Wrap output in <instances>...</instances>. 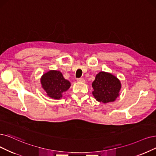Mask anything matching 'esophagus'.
<instances>
[{"instance_id":"34e87169","label":"esophagus","mask_w":156,"mask_h":156,"mask_svg":"<svg viewBox=\"0 0 156 156\" xmlns=\"http://www.w3.org/2000/svg\"><path fill=\"white\" fill-rule=\"evenodd\" d=\"M77 82H80V83H84L85 80L83 78H79L77 79Z\"/></svg>"}]
</instances>
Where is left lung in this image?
<instances>
[{"label": "left lung", "instance_id": "1", "mask_svg": "<svg viewBox=\"0 0 156 156\" xmlns=\"http://www.w3.org/2000/svg\"><path fill=\"white\" fill-rule=\"evenodd\" d=\"M93 95L99 102H114L119 96L121 89L120 80L110 73L101 72L92 83Z\"/></svg>", "mask_w": 156, "mask_h": 156}]
</instances>
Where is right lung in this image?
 Here are the masks:
<instances>
[{
    "label": "right lung",
    "instance_id": "right-lung-1",
    "mask_svg": "<svg viewBox=\"0 0 156 156\" xmlns=\"http://www.w3.org/2000/svg\"><path fill=\"white\" fill-rule=\"evenodd\" d=\"M42 88L48 97L54 99H60L62 93L70 87V83L66 80L62 73L57 70H50L43 75L40 79Z\"/></svg>",
    "mask_w": 156,
    "mask_h": 156
}]
</instances>
